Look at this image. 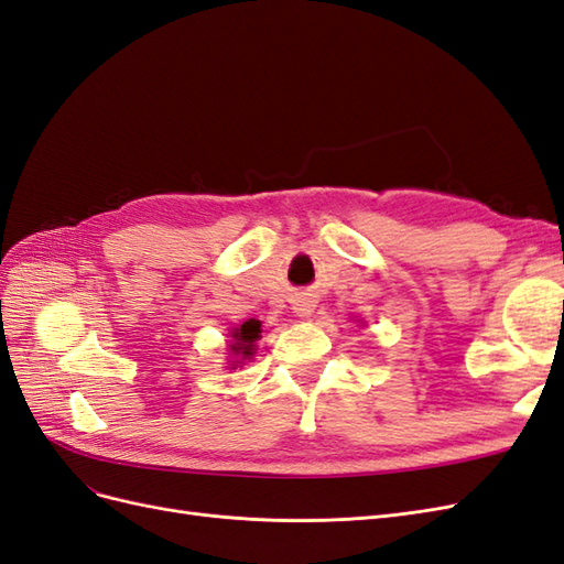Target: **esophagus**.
Listing matches in <instances>:
<instances>
[{"mask_svg":"<svg viewBox=\"0 0 564 564\" xmlns=\"http://www.w3.org/2000/svg\"><path fill=\"white\" fill-rule=\"evenodd\" d=\"M292 308L299 317H308L315 311V301L311 299V294H296L292 301Z\"/></svg>","mask_w":564,"mask_h":564,"instance_id":"obj_1","label":"esophagus"}]
</instances>
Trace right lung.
<instances>
[{
	"label": "right lung",
	"instance_id": "right-lung-1",
	"mask_svg": "<svg viewBox=\"0 0 564 564\" xmlns=\"http://www.w3.org/2000/svg\"><path fill=\"white\" fill-rule=\"evenodd\" d=\"M259 336H261V322L249 319V322L240 324V327L232 332V338H235L232 350H235V355H242V360H245V357H251L253 355V346H256V340H259Z\"/></svg>",
	"mask_w": 564,
	"mask_h": 564
}]
</instances>
